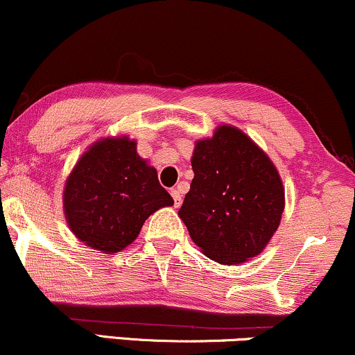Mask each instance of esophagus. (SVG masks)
Returning <instances> with one entry per match:
<instances>
[{"instance_id": "1", "label": "esophagus", "mask_w": 355, "mask_h": 355, "mask_svg": "<svg viewBox=\"0 0 355 355\" xmlns=\"http://www.w3.org/2000/svg\"><path fill=\"white\" fill-rule=\"evenodd\" d=\"M171 196H173V199H174V206H176V207L181 206V202H182V194H181V191L178 189V187H174V189H171Z\"/></svg>"}]
</instances>
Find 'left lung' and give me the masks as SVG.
<instances>
[{
  "label": "left lung",
  "instance_id": "8db88e82",
  "mask_svg": "<svg viewBox=\"0 0 355 355\" xmlns=\"http://www.w3.org/2000/svg\"><path fill=\"white\" fill-rule=\"evenodd\" d=\"M191 164L194 179L179 218L194 244L224 266L259 256L286 206L274 162L244 131L220 124L196 141Z\"/></svg>",
  "mask_w": 355,
  "mask_h": 355
}]
</instances>
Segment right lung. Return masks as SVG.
<instances>
[{
	"label": "right lung",
	"instance_id": "obj_1",
	"mask_svg": "<svg viewBox=\"0 0 355 355\" xmlns=\"http://www.w3.org/2000/svg\"><path fill=\"white\" fill-rule=\"evenodd\" d=\"M136 144L126 135L103 137L87 148L66 179V223L94 251H123L153 212L174 204Z\"/></svg>",
	"mask_w": 355,
	"mask_h": 355
}]
</instances>
